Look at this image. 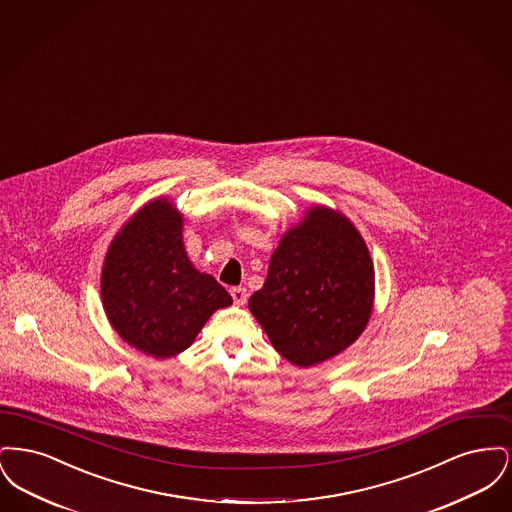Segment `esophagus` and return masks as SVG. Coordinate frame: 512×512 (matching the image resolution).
<instances>
[{"label":"esophagus","mask_w":512,"mask_h":512,"mask_svg":"<svg viewBox=\"0 0 512 512\" xmlns=\"http://www.w3.org/2000/svg\"><path fill=\"white\" fill-rule=\"evenodd\" d=\"M230 295H232V299H234L236 305H245V301H247V290H245V288L236 286V288L230 290Z\"/></svg>","instance_id":"obj_1"}]
</instances>
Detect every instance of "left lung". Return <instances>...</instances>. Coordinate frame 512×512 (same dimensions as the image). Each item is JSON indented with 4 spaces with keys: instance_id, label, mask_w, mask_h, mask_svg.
I'll list each match as a JSON object with an SVG mask.
<instances>
[{
    "instance_id": "obj_1",
    "label": "left lung",
    "mask_w": 512,
    "mask_h": 512,
    "mask_svg": "<svg viewBox=\"0 0 512 512\" xmlns=\"http://www.w3.org/2000/svg\"><path fill=\"white\" fill-rule=\"evenodd\" d=\"M372 299L374 267L361 234L340 213L315 207L284 234L249 309L274 349L305 368L361 336Z\"/></svg>"
}]
</instances>
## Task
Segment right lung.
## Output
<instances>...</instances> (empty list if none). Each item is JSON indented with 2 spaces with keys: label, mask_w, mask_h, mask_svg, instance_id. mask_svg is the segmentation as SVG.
<instances>
[{
  "label": "right lung",
  "mask_w": 512,
  "mask_h": 512,
  "mask_svg": "<svg viewBox=\"0 0 512 512\" xmlns=\"http://www.w3.org/2000/svg\"><path fill=\"white\" fill-rule=\"evenodd\" d=\"M101 297L122 340L155 359L188 349L209 317L232 305L230 293L190 263L182 217L163 199L147 203L113 240Z\"/></svg>",
  "instance_id": "add662e5"
}]
</instances>
